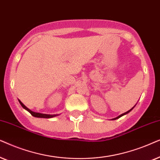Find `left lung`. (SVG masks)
<instances>
[{
    "instance_id": "8db88e82",
    "label": "left lung",
    "mask_w": 160,
    "mask_h": 160,
    "mask_svg": "<svg viewBox=\"0 0 160 160\" xmlns=\"http://www.w3.org/2000/svg\"><path fill=\"white\" fill-rule=\"evenodd\" d=\"M135 106H134V107H133L132 108H131V109H130V110H128V111H127L126 112H124V113H122V114H121V115H120V116H118V117H116V118H112V120H116V119H118V118H121V116H124V115H126V114H127V113H129V112H130V111H131V110H132V109H133V108L135 107Z\"/></svg>"
}]
</instances>
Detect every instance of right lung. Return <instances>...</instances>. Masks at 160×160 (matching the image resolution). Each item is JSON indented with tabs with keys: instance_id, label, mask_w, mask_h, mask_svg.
Returning a JSON list of instances; mask_svg holds the SVG:
<instances>
[{
	"instance_id": "1",
	"label": "right lung",
	"mask_w": 160,
	"mask_h": 160,
	"mask_svg": "<svg viewBox=\"0 0 160 160\" xmlns=\"http://www.w3.org/2000/svg\"><path fill=\"white\" fill-rule=\"evenodd\" d=\"M19 102H20V104L21 105V106L24 108L25 110H26L27 111H28L30 113H31L32 116H34V117H37V118H53V117H55L57 116H58V114H54V115H50V114H44V113H40V112H33L30 109H28L26 106H25L24 104L22 103V102L20 101V99H18Z\"/></svg>"
}]
</instances>
